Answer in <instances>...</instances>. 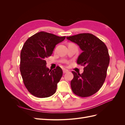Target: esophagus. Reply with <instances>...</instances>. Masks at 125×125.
<instances>
[{
    "label": "esophagus",
    "mask_w": 125,
    "mask_h": 125,
    "mask_svg": "<svg viewBox=\"0 0 125 125\" xmlns=\"http://www.w3.org/2000/svg\"><path fill=\"white\" fill-rule=\"evenodd\" d=\"M68 71H69V70H67V69H63V73H68Z\"/></svg>",
    "instance_id": "1"
}]
</instances>
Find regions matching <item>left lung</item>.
Masks as SVG:
<instances>
[{"mask_svg":"<svg viewBox=\"0 0 125 125\" xmlns=\"http://www.w3.org/2000/svg\"><path fill=\"white\" fill-rule=\"evenodd\" d=\"M67 39L78 44L83 51L77 63L84 66L82 74L72 71L74 75L71 81L72 91L80 97L91 96L100 89L106 77L110 59L107 48L103 42L90 33H80Z\"/></svg>","mask_w":125,"mask_h":125,"instance_id":"obj_1","label":"left lung"}]
</instances>
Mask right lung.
<instances>
[{"instance_id":"1","label":"right lung","mask_w":125,"mask_h":125,"mask_svg":"<svg viewBox=\"0 0 125 125\" xmlns=\"http://www.w3.org/2000/svg\"><path fill=\"white\" fill-rule=\"evenodd\" d=\"M65 38L42 31L29 37L24 44L20 54V70L25 86L33 95L44 98L56 92L62 70L59 66L54 70L48 68L45 59Z\"/></svg>"}]
</instances>
